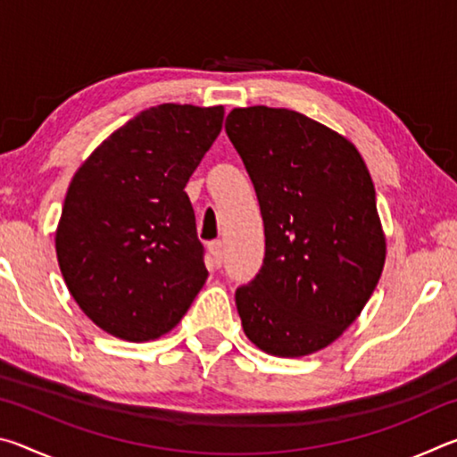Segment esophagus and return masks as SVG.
Returning a JSON list of instances; mask_svg holds the SVG:
<instances>
[{"instance_id":"1","label":"esophagus","mask_w":457,"mask_h":457,"mask_svg":"<svg viewBox=\"0 0 457 457\" xmlns=\"http://www.w3.org/2000/svg\"><path fill=\"white\" fill-rule=\"evenodd\" d=\"M207 250H210V256L213 260L215 266H221L223 262V244L221 242H212L210 245H207Z\"/></svg>"}]
</instances>
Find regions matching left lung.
<instances>
[{
	"label": "left lung",
	"instance_id": "left-lung-1",
	"mask_svg": "<svg viewBox=\"0 0 457 457\" xmlns=\"http://www.w3.org/2000/svg\"><path fill=\"white\" fill-rule=\"evenodd\" d=\"M226 130L266 236L264 266L236 292L244 332L274 357H306L359 319L381 278L373 179L349 138L290 108H234Z\"/></svg>",
	"mask_w": 457,
	"mask_h": 457
}]
</instances>
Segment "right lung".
<instances>
[{
  "label": "right lung",
  "instance_id": "right-lung-1",
  "mask_svg": "<svg viewBox=\"0 0 457 457\" xmlns=\"http://www.w3.org/2000/svg\"><path fill=\"white\" fill-rule=\"evenodd\" d=\"M221 122V104L153 106L76 169L54 237L58 266L80 311L108 335L163 337L204 288V250L183 189Z\"/></svg>",
  "mask_w": 457,
  "mask_h": 457
}]
</instances>
